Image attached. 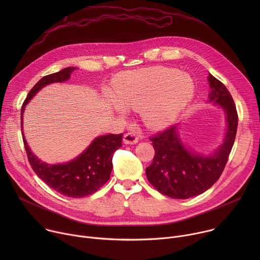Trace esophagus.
<instances>
[{"label": "esophagus", "instance_id": "34e87169", "mask_svg": "<svg viewBox=\"0 0 260 260\" xmlns=\"http://www.w3.org/2000/svg\"><path fill=\"white\" fill-rule=\"evenodd\" d=\"M139 141V136L136 133H126L123 136V142L125 144H136Z\"/></svg>", "mask_w": 260, "mask_h": 260}]
</instances>
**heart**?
<instances>
[{
    "mask_svg": "<svg viewBox=\"0 0 260 260\" xmlns=\"http://www.w3.org/2000/svg\"><path fill=\"white\" fill-rule=\"evenodd\" d=\"M194 92L192 80L178 69L154 67L121 76L116 83L119 102L112 103L120 113L124 107L141 109L146 124L151 128L169 125L191 100Z\"/></svg>",
    "mask_w": 260,
    "mask_h": 260,
    "instance_id": "1",
    "label": "heart"
}]
</instances>
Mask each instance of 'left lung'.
<instances>
[{
	"label": "left lung",
	"mask_w": 260,
	"mask_h": 260,
	"mask_svg": "<svg viewBox=\"0 0 260 260\" xmlns=\"http://www.w3.org/2000/svg\"><path fill=\"white\" fill-rule=\"evenodd\" d=\"M208 81L211 87L209 102L222 107L228 122L224 141L214 154L206 156L186 149L177 124L150 138L155 156L146 168L147 179L157 191L172 199L197 197L213 186L223 172L235 143L238 112L233 96L225 85L211 74Z\"/></svg>",
	"instance_id": "8db88e82"
}]
</instances>
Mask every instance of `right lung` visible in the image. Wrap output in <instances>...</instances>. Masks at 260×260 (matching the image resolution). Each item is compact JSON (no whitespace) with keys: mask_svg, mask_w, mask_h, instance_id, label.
Masks as SVG:
<instances>
[{"mask_svg":"<svg viewBox=\"0 0 260 260\" xmlns=\"http://www.w3.org/2000/svg\"><path fill=\"white\" fill-rule=\"evenodd\" d=\"M77 68L69 67L57 73L50 74L41 78L28 92L21 107V129L22 115L26 104L44 86L54 82H64ZM22 134L23 145L28 162L41 180L48 186L62 196L69 198H84L98 191L110 179L112 172V157L114 152L121 147L122 134H110L95 138L78 157L72 161L59 165L42 162L29 149Z\"/></svg>","mask_w":260,"mask_h":260,"instance_id":"obj_1","label":"right lung"}]
</instances>
